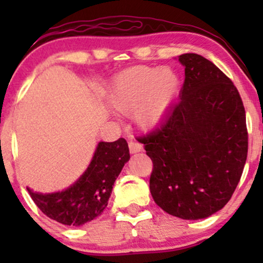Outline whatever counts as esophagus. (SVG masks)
<instances>
[{
  "label": "esophagus",
  "instance_id": "obj_1",
  "mask_svg": "<svg viewBox=\"0 0 263 263\" xmlns=\"http://www.w3.org/2000/svg\"><path fill=\"white\" fill-rule=\"evenodd\" d=\"M128 148H129V152H131V153H138V152H141L142 149H143V147H142V144L138 143V142L129 141L128 142Z\"/></svg>",
  "mask_w": 263,
  "mask_h": 263
}]
</instances>
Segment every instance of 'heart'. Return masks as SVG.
Returning <instances> with one entry per match:
<instances>
[{"label": "heart", "instance_id": "heart-1", "mask_svg": "<svg viewBox=\"0 0 263 263\" xmlns=\"http://www.w3.org/2000/svg\"><path fill=\"white\" fill-rule=\"evenodd\" d=\"M180 81L170 68L137 65L115 77L106 95L111 107L132 114L138 127L149 131L161 125L179 90Z\"/></svg>", "mask_w": 263, "mask_h": 263}]
</instances>
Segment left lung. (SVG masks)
I'll use <instances>...</instances> for the list:
<instances>
[{
  "mask_svg": "<svg viewBox=\"0 0 263 263\" xmlns=\"http://www.w3.org/2000/svg\"><path fill=\"white\" fill-rule=\"evenodd\" d=\"M179 101L158 128L138 137L152 159L149 190L165 213L184 220L213 215L230 200L247 158L246 115L236 86L210 60L179 55Z\"/></svg>",
  "mask_w": 263,
  "mask_h": 263,
  "instance_id": "obj_1",
  "label": "left lung"
}]
</instances>
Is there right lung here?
Segmentation results:
<instances>
[{
  "mask_svg": "<svg viewBox=\"0 0 263 263\" xmlns=\"http://www.w3.org/2000/svg\"><path fill=\"white\" fill-rule=\"evenodd\" d=\"M128 159L125 138L99 142L89 167L73 185L49 194L27 190L48 218L63 225L81 226L101 215L107 206L115 180Z\"/></svg>",
  "mask_w": 263,
  "mask_h": 263,
  "instance_id": "obj_1",
  "label": "right lung"
}]
</instances>
